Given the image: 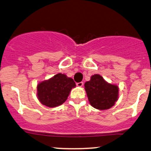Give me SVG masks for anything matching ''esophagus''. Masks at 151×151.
Wrapping results in <instances>:
<instances>
[{"label":"esophagus","mask_w":151,"mask_h":151,"mask_svg":"<svg viewBox=\"0 0 151 151\" xmlns=\"http://www.w3.org/2000/svg\"><path fill=\"white\" fill-rule=\"evenodd\" d=\"M76 86H77L78 87H82L83 86V82L77 83H76Z\"/></svg>","instance_id":"obj_1"}]
</instances>
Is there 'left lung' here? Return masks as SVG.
Segmentation results:
<instances>
[{
    "instance_id": "8db88e82",
    "label": "left lung",
    "mask_w": 151,
    "mask_h": 151,
    "mask_svg": "<svg viewBox=\"0 0 151 151\" xmlns=\"http://www.w3.org/2000/svg\"><path fill=\"white\" fill-rule=\"evenodd\" d=\"M84 86L90 104L95 109H109L118 100V86L108 83L99 74L92 76Z\"/></svg>"
}]
</instances>
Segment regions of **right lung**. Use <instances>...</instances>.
Instances as JSON below:
<instances>
[{"label":"right lung","mask_w":151,"mask_h":151,"mask_svg":"<svg viewBox=\"0 0 151 151\" xmlns=\"http://www.w3.org/2000/svg\"><path fill=\"white\" fill-rule=\"evenodd\" d=\"M76 83L71 78L58 73L51 78L37 85V97L40 102L48 107H56L65 102Z\"/></svg>","instance_id":"1"}]
</instances>
